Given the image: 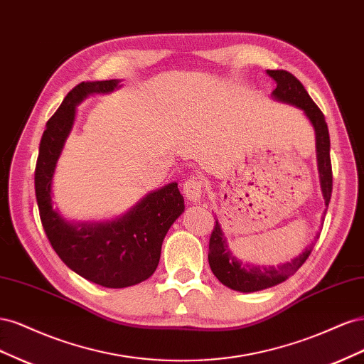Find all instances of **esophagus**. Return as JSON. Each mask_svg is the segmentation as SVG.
I'll return each instance as SVG.
<instances>
[{
    "label": "esophagus",
    "mask_w": 364,
    "mask_h": 364,
    "mask_svg": "<svg viewBox=\"0 0 364 364\" xmlns=\"http://www.w3.org/2000/svg\"><path fill=\"white\" fill-rule=\"evenodd\" d=\"M182 190L185 197L190 202H199L203 194V181L200 178H197V176H193V178L185 181Z\"/></svg>",
    "instance_id": "1"
}]
</instances>
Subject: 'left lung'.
Instances as JSON below:
<instances>
[{
  "label": "left lung",
  "mask_w": 364,
  "mask_h": 364,
  "mask_svg": "<svg viewBox=\"0 0 364 364\" xmlns=\"http://www.w3.org/2000/svg\"><path fill=\"white\" fill-rule=\"evenodd\" d=\"M267 74L277 83V87L272 92L273 100L301 109L314 129L318 181H321V190L328 209L333 193V170L331 158H329V132L325 117L308 95L304 85L293 74L284 70H267ZM326 209L323 214H326ZM316 238L318 237L316 235ZM311 250L313 245L305 247V250L291 261L279 264V266H255L234 255L222 225L218 223V218H215V226L209 238L208 261L215 278L226 287L241 293H253L270 289L289 279L310 257Z\"/></svg>",
  "instance_id": "8db88e82"
}]
</instances>
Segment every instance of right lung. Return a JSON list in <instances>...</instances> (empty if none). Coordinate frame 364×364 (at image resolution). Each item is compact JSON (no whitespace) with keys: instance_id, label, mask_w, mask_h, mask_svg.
<instances>
[{"instance_id":"right-lung-1","label":"right lung","mask_w":364,"mask_h":364,"mask_svg":"<svg viewBox=\"0 0 364 364\" xmlns=\"http://www.w3.org/2000/svg\"><path fill=\"white\" fill-rule=\"evenodd\" d=\"M119 82H82L73 87L43 130L35 171L41 222L53 249L73 272L107 289L130 287L155 273L162 241L185 209L176 182L149 193L126 214L107 222H70L53 206V176L77 105L92 94L118 90Z\"/></svg>"}]
</instances>
